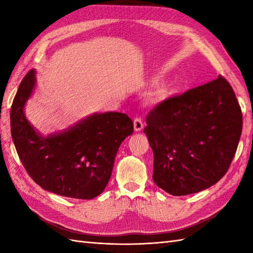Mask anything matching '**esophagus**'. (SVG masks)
<instances>
[{
	"mask_svg": "<svg viewBox=\"0 0 253 253\" xmlns=\"http://www.w3.org/2000/svg\"><path fill=\"white\" fill-rule=\"evenodd\" d=\"M133 129H135V131H141L143 129V122L141 118H135V121H133Z\"/></svg>",
	"mask_w": 253,
	"mask_h": 253,
	"instance_id": "obj_1",
	"label": "esophagus"
}]
</instances>
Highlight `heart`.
Here are the masks:
<instances>
[{"label": "heart", "mask_w": 253, "mask_h": 253, "mask_svg": "<svg viewBox=\"0 0 253 253\" xmlns=\"http://www.w3.org/2000/svg\"><path fill=\"white\" fill-rule=\"evenodd\" d=\"M174 92L175 91H174L173 84L169 83H166L161 85V88L159 90V96L161 99H168L169 96L173 95Z\"/></svg>", "instance_id": "obj_1"}]
</instances>
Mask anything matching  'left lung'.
Masks as SVG:
<instances>
[{"label": "left lung", "mask_w": 253, "mask_h": 253, "mask_svg": "<svg viewBox=\"0 0 253 253\" xmlns=\"http://www.w3.org/2000/svg\"><path fill=\"white\" fill-rule=\"evenodd\" d=\"M143 132L153 161V180L173 196L215 185L226 174L243 129V114L223 76L166 99L147 117Z\"/></svg>", "instance_id": "1"}]
</instances>
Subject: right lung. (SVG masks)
<instances>
[{"mask_svg": "<svg viewBox=\"0 0 253 253\" xmlns=\"http://www.w3.org/2000/svg\"><path fill=\"white\" fill-rule=\"evenodd\" d=\"M36 84L32 69L10 109V132L21 163L42 189L74 199L95 198L111 178L121 143L132 135V121L124 113H94L44 137L25 115Z\"/></svg>", "mask_w": 253, "mask_h": 253, "instance_id": "right-lung-1", "label": "right lung"}]
</instances>
